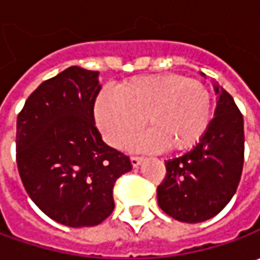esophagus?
<instances>
[{"label":"esophagus","instance_id":"34e87169","mask_svg":"<svg viewBox=\"0 0 260 260\" xmlns=\"http://www.w3.org/2000/svg\"><path fill=\"white\" fill-rule=\"evenodd\" d=\"M130 162H132V166H133V168H139V166L142 165L143 159H142V157H137V156H133V157L130 159Z\"/></svg>","mask_w":260,"mask_h":260}]
</instances>
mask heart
<instances>
[{"label": "heart", "mask_w": 260, "mask_h": 260, "mask_svg": "<svg viewBox=\"0 0 260 260\" xmlns=\"http://www.w3.org/2000/svg\"><path fill=\"white\" fill-rule=\"evenodd\" d=\"M211 94L200 81L178 74L137 76L96 96L94 117L107 143L123 145L143 124L150 132L127 142L130 150L192 149L211 121Z\"/></svg>", "instance_id": "1"}]
</instances>
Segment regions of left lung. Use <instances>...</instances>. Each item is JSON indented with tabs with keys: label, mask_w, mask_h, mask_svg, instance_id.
Here are the masks:
<instances>
[{
	"label": "left lung",
	"mask_w": 260,
	"mask_h": 260,
	"mask_svg": "<svg viewBox=\"0 0 260 260\" xmlns=\"http://www.w3.org/2000/svg\"><path fill=\"white\" fill-rule=\"evenodd\" d=\"M214 92L218 98L208 130L189 152L166 160L165 181L157 186L159 207L182 223H201L218 214L233 198L242 176L243 115L218 84Z\"/></svg>",
	"instance_id": "obj_1"
}]
</instances>
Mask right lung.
I'll use <instances>...</instances> for the list:
<instances>
[{
  "label": "right lung",
  "mask_w": 260,
  "mask_h": 260,
  "mask_svg": "<svg viewBox=\"0 0 260 260\" xmlns=\"http://www.w3.org/2000/svg\"><path fill=\"white\" fill-rule=\"evenodd\" d=\"M100 72L71 66L25 101L17 117V166L27 194L47 217L92 227L114 210L115 181L130 159L105 145L95 127Z\"/></svg>",
  "instance_id": "right-lung-1"
}]
</instances>
